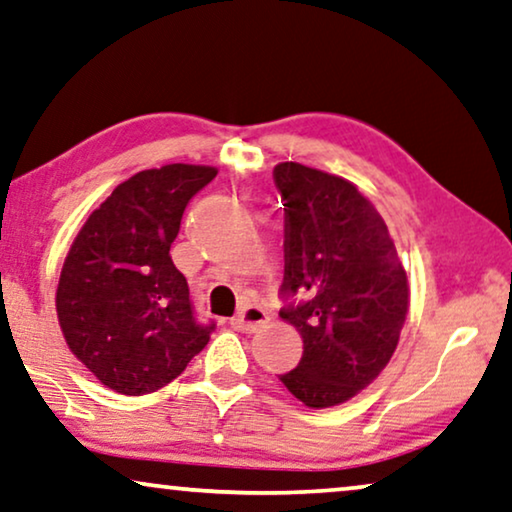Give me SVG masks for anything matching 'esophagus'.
<instances>
[{
	"label": "esophagus",
	"instance_id": "obj_1",
	"mask_svg": "<svg viewBox=\"0 0 512 512\" xmlns=\"http://www.w3.org/2000/svg\"><path fill=\"white\" fill-rule=\"evenodd\" d=\"M268 311L258 305H247L244 307L238 316L231 318V325L235 330H242V332H256L261 325L268 323Z\"/></svg>",
	"mask_w": 512,
	"mask_h": 512
}]
</instances>
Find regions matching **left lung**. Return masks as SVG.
Returning a JSON list of instances; mask_svg holds the SVG:
<instances>
[{
    "label": "left lung",
    "instance_id": "1",
    "mask_svg": "<svg viewBox=\"0 0 512 512\" xmlns=\"http://www.w3.org/2000/svg\"><path fill=\"white\" fill-rule=\"evenodd\" d=\"M272 175L284 201L288 305L279 316L305 348L279 381L302 404L328 409L358 395L390 362L409 284L388 226L355 184L295 161Z\"/></svg>",
    "mask_w": 512,
    "mask_h": 512
}]
</instances>
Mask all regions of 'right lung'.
I'll list each match as a JSON object with an SVG mask.
<instances>
[{"mask_svg":"<svg viewBox=\"0 0 512 512\" xmlns=\"http://www.w3.org/2000/svg\"><path fill=\"white\" fill-rule=\"evenodd\" d=\"M217 168L170 164L115 187L80 228L57 286L71 353L110 390L147 395L177 379L210 342L170 258L191 198Z\"/></svg>","mask_w":512,"mask_h":512,"instance_id":"1","label":"right lung"}]
</instances>
